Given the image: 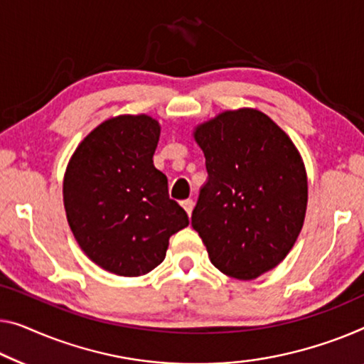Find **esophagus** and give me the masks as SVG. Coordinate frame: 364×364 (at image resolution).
<instances>
[{"instance_id": "1", "label": "esophagus", "mask_w": 364, "mask_h": 364, "mask_svg": "<svg viewBox=\"0 0 364 364\" xmlns=\"http://www.w3.org/2000/svg\"><path fill=\"white\" fill-rule=\"evenodd\" d=\"M181 205L184 208V210H186V214L191 215L193 208H194V200L193 199H186V200H183Z\"/></svg>"}]
</instances>
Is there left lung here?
Segmentation results:
<instances>
[{
	"mask_svg": "<svg viewBox=\"0 0 364 364\" xmlns=\"http://www.w3.org/2000/svg\"><path fill=\"white\" fill-rule=\"evenodd\" d=\"M205 156L191 225L210 263L250 281L283 262L307 209V175L299 150L262 111H224L194 129Z\"/></svg>",
	"mask_w": 364,
	"mask_h": 364,
	"instance_id": "left-lung-1",
	"label": "left lung"
}]
</instances>
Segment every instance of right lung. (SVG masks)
<instances>
[{
	"label": "right lung",
	"mask_w": 364,
	"mask_h": 364,
	"mask_svg": "<svg viewBox=\"0 0 364 364\" xmlns=\"http://www.w3.org/2000/svg\"><path fill=\"white\" fill-rule=\"evenodd\" d=\"M160 124L147 114L107 119L81 140L63 178L67 219L81 250L119 276H142L165 259L189 224L154 166Z\"/></svg>",
	"instance_id": "obj_1"
}]
</instances>
